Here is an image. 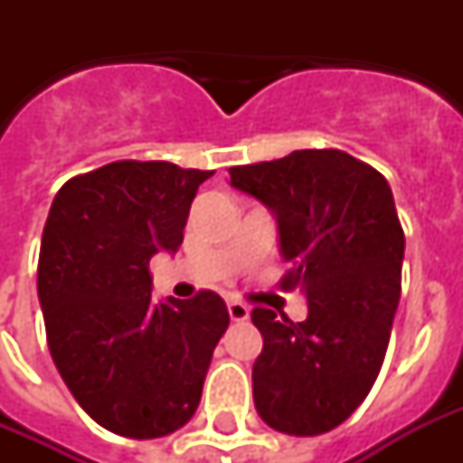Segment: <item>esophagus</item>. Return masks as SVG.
Here are the masks:
<instances>
[{"mask_svg": "<svg viewBox=\"0 0 463 463\" xmlns=\"http://www.w3.org/2000/svg\"><path fill=\"white\" fill-rule=\"evenodd\" d=\"M228 315H231L232 322H245V319H250V307L245 303H240V300H231L228 303Z\"/></svg>", "mask_w": 463, "mask_h": 463, "instance_id": "esophagus-1", "label": "esophagus"}]
</instances>
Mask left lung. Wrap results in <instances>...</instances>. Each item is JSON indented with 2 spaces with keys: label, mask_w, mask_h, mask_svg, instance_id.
I'll list each match as a JSON object with an SVG mask.
<instances>
[{
  "label": "left lung",
  "mask_w": 463,
  "mask_h": 463,
  "mask_svg": "<svg viewBox=\"0 0 463 463\" xmlns=\"http://www.w3.org/2000/svg\"><path fill=\"white\" fill-rule=\"evenodd\" d=\"M279 223L288 271L307 319L254 307L264 348L252 367L254 406L286 435L334 430L370 394L402 296L403 228L384 175L338 151L305 148L228 170Z\"/></svg>",
  "instance_id": "left-lung-1"
}]
</instances>
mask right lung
<instances>
[{
	"mask_svg": "<svg viewBox=\"0 0 463 463\" xmlns=\"http://www.w3.org/2000/svg\"><path fill=\"white\" fill-rule=\"evenodd\" d=\"M211 175L118 160L64 182L50 206L38 260L50 355L79 406L122 438H163L194 416L231 324L213 290L151 296L148 261L177 252Z\"/></svg>",
	"mask_w": 463,
	"mask_h": 463,
	"instance_id": "1",
	"label": "right lung"
}]
</instances>
